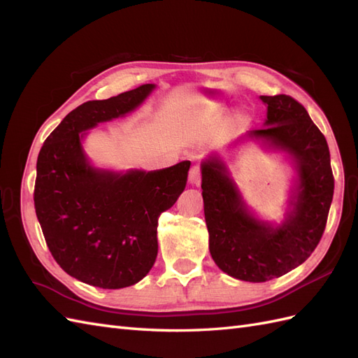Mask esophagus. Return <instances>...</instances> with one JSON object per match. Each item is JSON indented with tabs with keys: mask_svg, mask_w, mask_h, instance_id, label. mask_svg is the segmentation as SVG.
<instances>
[{
	"mask_svg": "<svg viewBox=\"0 0 358 358\" xmlns=\"http://www.w3.org/2000/svg\"><path fill=\"white\" fill-rule=\"evenodd\" d=\"M201 179V173H200V166H192L189 170V175H188V180L191 185H199Z\"/></svg>",
	"mask_w": 358,
	"mask_h": 358,
	"instance_id": "34e87169",
	"label": "esophagus"
}]
</instances>
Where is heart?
<instances>
[{"mask_svg": "<svg viewBox=\"0 0 358 358\" xmlns=\"http://www.w3.org/2000/svg\"><path fill=\"white\" fill-rule=\"evenodd\" d=\"M227 110H229V107H227L225 103L222 101H216V100H208L203 103V113L206 116H210V117H215V116H221L224 115ZM248 117V113L245 109H241L237 110L234 113V119L237 122H242L245 121V119Z\"/></svg>", "mask_w": 358, "mask_h": 358, "instance_id": "heart-1", "label": "heart"}]
</instances>
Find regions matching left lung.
<instances>
[{"instance_id":"obj_1","label":"left lung","mask_w":358,"mask_h":358,"mask_svg":"<svg viewBox=\"0 0 358 358\" xmlns=\"http://www.w3.org/2000/svg\"><path fill=\"white\" fill-rule=\"evenodd\" d=\"M259 100L267 107L263 128L237 137L224 152L254 142L285 155L294 178L282 221L263 220L249 208L220 150L201 162L210 255L224 273L246 282H266L306 262L326 229L334 189L326 137L305 107L282 94Z\"/></svg>"}]
</instances>
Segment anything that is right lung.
Listing matches in <instances>:
<instances>
[{
  "label": "right lung",
  "instance_id": "add662e5",
  "mask_svg": "<svg viewBox=\"0 0 358 358\" xmlns=\"http://www.w3.org/2000/svg\"><path fill=\"white\" fill-rule=\"evenodd\" d=\"M157 85L88 101L62 119L37 158L34 204L49 251L64 272L106 289L137 284L158 254L159 215L187 187L191 162L116 171L95 167L83 149L88 131L134 112Z\"/></svg>",
  "mask_w": 358,
  "mask_h": 358
}]
</instances>
